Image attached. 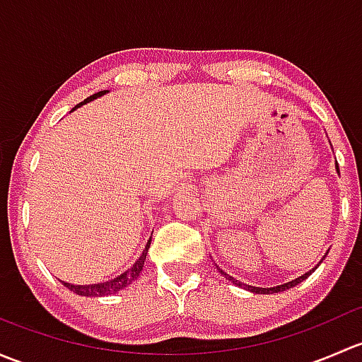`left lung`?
<instances>
[{
    "mask_svg": "<svg viewBox=\"0 0 362 362\" xmlns=\"http://www.w3.org/2000/svg\"><path fill=\"white\" fill-rule=\"evenodd\" d=\"M313 269H315V268H313ZM313 269H310L308 273H305V275H301V276H299V279L293 280V282H287V284H284V286H279V287H272V289H264V287H252V286H245V284L238 282V280H235V279H233V276L226 275V273L222 272V269H221V273H222V275H224L226 279H228V280H233V284H236V286H242L243 289H249V291H252V293H257V294H273V293H282V291L291 289V287L298 286V284H299V282H303V280H305L306 276H308L310 273L313 272Z\"/></svg>",
    "mask_w": 362,
    "mask_h": 362,
    "instance_id": "8db88e82",
    "label": "left lung"
}]
</instances>
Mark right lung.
I'll return each instance as SVG.
<instances>
[{"label": "right lung", "instance_id": "right-lung-1", "mask_svg": "<svg viewBox=\"0 0 362 362\" xmlns=\"http://www.w3.org/2000/svg\"><path fill=\"white\" fill-rule=\"evenodd\" d=\"M107 90H100V93L93 94V96H89L87 100H83L82 103H87V101H93L96 100V98H100L101 94H105ZM80 103V105H82ZM80 105H76V107H80ZM148 243L147 247H145L144 254L140 255V259H138L136 262H134L133 266H131V269H127V272H124L122 275L117 276V279L110 280V282H103V284H93V286H71V284H66L63 282L64 286L68 287L69 291H73L75 294L78 296H93V298H98V296H110V294H115L119 293L120 289H124V287L129 286L133 280L138 279V275H140L141 268H144V262H145V257H147V252H148Z\"/></svg>", "mask_w": 362, "mask_h": 362}]
</instances>
